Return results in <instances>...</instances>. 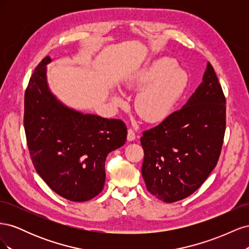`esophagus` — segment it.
<instances>
[{
	"mask_svg": "<svg viewBox=\"0 0 249 249\" xmlns=\"http://www.w3.org/2000/svg\"><path fill=\"white\" fill-rule=\"evenodd\" d=\"M126 138L129 141H134L135 139H136V134H135V132L132 129L127 130V137Z\"/></svg>",
	"mask_w": 249,
	"mask_h": 249,
	"instance_id": "esophagus-1",
	"label": "esophagus"
}]
</instances>
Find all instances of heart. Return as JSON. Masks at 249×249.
Segmentation results:
<instances>
[{
    "label": "heart",
    "mask_w": 249,
    "mask_h": 249,
    "mask_svg": "<svg viewBox=\"0 0 249 249\" xmlns=\"http://www.w3.org/2000/svg\"><path fill=\"white\" fill-rule=\"evenodd\" d=\"M188 83L187 73L177 67L170 58H159L126 77L124 86L139 91L135 99V109L147 123H161L169 117L182 97ZM111 100L117 107L124 106L119 91H112Z\"/></svg>",
    "instance_id": "obj_1"
}]
</instances>
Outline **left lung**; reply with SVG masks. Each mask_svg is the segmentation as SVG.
I'll list each match as a JSON object with an SVG mask.
<instances>
[{
    "mask_svg": "<svg viewBox=\"0 0 249 249\" xmlns=\"http://www.w3.org/2000/svg\"><path fill=\"white\" fill-rule=\"evenodd\" d=\"M225 132V97L213 66L182 107L143 132L142 177L149 193L164 202L196 191L215 168Z\"/></svg>",
    "mask_w": 249,
    "mask_h": 249,
    "instance_id": "obj_1",
    "label": "left lung"
}]
</instances>
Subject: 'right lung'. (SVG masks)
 Returning a JSON list of instances; mask_svg holds the SVG:
<instances>
[{
  "label": "right lung",
  "instance_id": "right-lung-1",
  "mask_svg": "<svg viewBox=\"0 0 249 249\" xmlns=\"http://www.w3.org/2000/svg\"><path fill=\"white\" fill-rule=\"evenodd\" d=\"M44 58L25 94L24 125L37 173L53 191L71 201H87L104 189L105 161L123 146L126 126L119 119L85 114L67 107L51 91Z\"/></svg>",
  "mask_w": 249,
  "mask_h": 249
}]
</instances>
